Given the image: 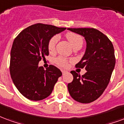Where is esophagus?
<instances>
[{
  "label": "esophagus",
  "instance_id": "1",
  "mask_svg": "<svg viewBox=\"0 0 124 124\" xmlns=\"http://www.w3.org/2000/svg\"><path fill=\"white\" fill-rule=\"evenodd\" d=\"M61 72H62V73H63V74H65V73L66 72H67V71H65V70H64V69H62V70H61Z\"/></svg>",
  "mask_w": 124,
  "mask_h": 124
}]
</instances>
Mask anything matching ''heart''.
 I'll list each match as a JSON object with an SVG mask.
<instances>
[{
  "instance_id": "1",
  "label": "heart",
  "mask_w": 124,
  "mask_h": 124,
  "mask_svg": "<svg viewBox=\"0 0 124 124\" xmlns=\"http://www.w3.org/2000/svg\"><path fill=\"white\" fill-rule=\"evenodd\" d=\"M67 38L68 39L69 42L71 43V46H73L74 48L76 46L78 45H83V40L81 36L75 33H68L67 34ZM59 37L57 35L54 36L49 40L48 43V49L50 51H54L55 49L56 45L58 41ZM69 60L65 57H59L55 59V62L59 66L62 67H67L69 65Z\"/></svg>"
}]
</instances>
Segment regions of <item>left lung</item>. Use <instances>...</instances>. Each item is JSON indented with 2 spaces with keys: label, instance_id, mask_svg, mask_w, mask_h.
<instances>
[{
  "label": "left lung",
  "instance_id": "8db88e82",
  "mask_svg": "<svg viewBox=\"0 0 124 124\" xmlns=\"http://www.w3.org/2000/svg\"><path fill=\"white\" fill-rule=\"evenodd\" d=\"M83 36L86 43L85 53L76 67L85 68L79 75L71 71L73 81L69 83V93L78 102L87 104L102 94L110 82L116 63L114 49L106 36L94 28H67Z\"/></svg>",
  "mask_w": 124,
  "mask_h": 124
}]
</instances>
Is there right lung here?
I'll use <instances>...</instances> for the list:
<instances>
[{
	"instance_id": "obj_1",
	"label": "right lung",
	"mask_w": 124,
	"mask_h": 124,
	"mask_svg": "<svg viewBox=\"0 0 124 124\" xmlns=\"http://www.w3.org/2000/svg\"><path fill=\"white\" fill-rule=\"evenodd\" d=\"M65 30L36 24L24 29L14 39L10 51V75L19 92L29 100L38 101L47 98L62 75L55 66L49 65L44 70L38 63L49 55L51 38Z\"/></svg>"
}]
</instances>
